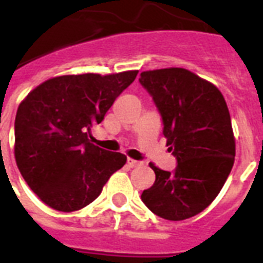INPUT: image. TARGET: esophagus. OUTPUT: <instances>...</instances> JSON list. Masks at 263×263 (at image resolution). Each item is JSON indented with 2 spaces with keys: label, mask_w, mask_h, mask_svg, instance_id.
<instances>
[{
  "label": "esophagus",
  "mask_w": 263,
  "mask_h": 263,
  "mask_svg": "<svg viewBox=\"0 0 263 263\" xmlns=\"http://www.w3.org/2000/svg\"><path fill=\"white\" fill-rule=\"evenodd\" d=\"M140 161H136V160H134V158H128L127 160V165L129 168H135V167H139L140 165Z\"/></svg>",
  "instance_id": "esophagus-1"
}]
</instances>
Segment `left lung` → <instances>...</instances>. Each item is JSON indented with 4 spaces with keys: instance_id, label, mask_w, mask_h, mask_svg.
I'll return each mask as SVG.
<instances>
[{
    "instance_id": "8db88e82",
    "label": "left lung",
    "mask_w": 263,
    "mask_h": 263,
    "mask_svg": "<svg viewBox=\"0 0 263 263\" xmlns=\"http://www.w3.org/2000/svg\"><path fill=\"white\" fill-rule=\"evenodd\" d=\"M139 83L163 118L175 171L150 163L156 174L142 201L156 215L183 220L204 211L219 194L236 156L232 120L225 98L207 80L180 67L140 73Z\"/></svg>"
}]
</instances>
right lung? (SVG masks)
<instances>
[{"instance_id": "add662e5", "label": "right lung", "mask_w": 263, "mask_h": 263, "mask_svg": "<svg viewBox=\"0 0 263 263\" xmlns=\"http://www.w3.org/2000/svg\"><path fill=\"white\" fill-rule=\"evenodd\" d=\"M138 70L77 74L47 80L17 107L15 158L30 189L53 210L71 212L91 204L114 172L127 163L89 142Z\"/></svg>"}]
</instances>
